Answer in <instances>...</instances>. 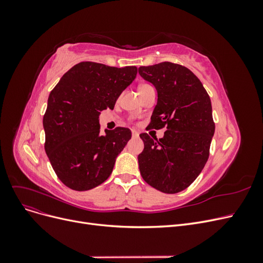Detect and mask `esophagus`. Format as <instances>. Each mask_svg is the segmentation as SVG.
<instances>
[{"mask_svg": "<svg viewBox=\"0 0 263 263\" xmlns=\"http://www.w3.org/2000/svg\"><path fill=\"white\" fill-rule=\"evenodd\" d=\"M132 136H133L134 138H137V137H139V133H138L137 130L133 129V130H132Z\"/></svg>", "mask_w": 263, "mask_h": 263, "instance_id": "esophagus-1", "label": "esophagus"}]
</instances>
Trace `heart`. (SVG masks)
I'll return each mask as SVG.
<instances>
[{
  "label": "heart",
  "mask_w": 263,
  "mask_h": 263,
  "mask_svg": "<svg viewBox=\"0 0 263 263\" xmlns=\"http://www.w3.org/2000/svg\"><path fill=\"white\" fill-rule=\"evenodd\" d=\"M147 85H149V84H142V85H140V87H142V86H147Z\"/></svg>",
  "instance_id": "obj_1"
}]
</instances>
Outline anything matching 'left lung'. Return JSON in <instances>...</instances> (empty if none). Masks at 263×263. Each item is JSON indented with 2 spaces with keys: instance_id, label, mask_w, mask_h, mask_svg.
Returning a JSON list of instances; mask_svg holds the SVG:
<instances>
[{
  "instance_id": "1",
  "label": "left lung",
  "mask_w": 263,
  "mask_h": 263,
  "mask_svg": "<svg viewBox=\"0 0 263 263\" xmlns=\"http://www.w3.org/2000/svg\"><path fill=\"white\" fill-rule=\"evenodd\" d=\"M138 71L158 92L149 126L166 127L159 140L140 134L145 145L138 156L140 174L163 193L181 192L198 177L210 156L215 132L210 95L192 71L178 63L161 62Z\"/></svg>"
}]
</instances>
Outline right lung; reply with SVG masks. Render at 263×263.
Listing matches in <instances>:
<instances>
[{
  "label": "right lung",
  "mask_w": 263,
  "mask_h": 263,
  "mask_svg": "<svg viewBox=\"0 0 263 263\" xmlns=\"http://www.w3.org/2000/svg\"><path fill=\"white\" fill-rule=\"evenodd\" d=\"M136 67L83 61L62 76L48 98L43 125L45 151L59 180L74 191L102 184L132 137L125 127L100 134L99 115L114 108L136 78Z\"/></svg>",
  "instance_id": "1"
}]
</instances>
